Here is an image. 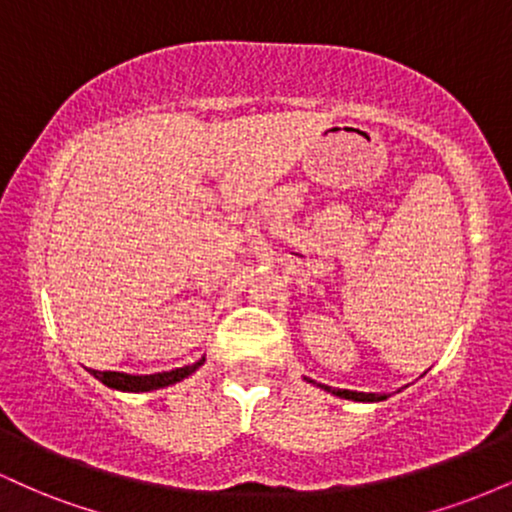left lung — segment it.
Segmentation results:
<instances>
[{
	"label": "left lung",
	"instance_id": "1",
	"mask_svg": "<svg viewBox=\"0 0 512 512\" xmlns=\"http://www.w3.org/2000/svg\"><path fill=\"white\" fill-rule=\"evenodd\" d=\"M303 380H308L310 385H317L320 387V390H325V392H332L334 397H342V399H351V402H385L387 397L390 395H378V392H356V390H334V387H330V385H322V383H315V380H310V378H303ZM407 387V385H404ZM402 387V390H404ZM402 390H397V392H402Z\"/></svg>",
	"mask_w": 512,
	"mask_h": 512
}]
</instances>
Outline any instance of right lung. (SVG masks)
<instances>
[{
  "label": "right lung",
  "instance_id": "1",
  "mask_svg": "<svg viewBox=\"0 0 512 512\" xmlns=\"http://www.w3.org/2000/svg\"><path fill=\"white\" fill-rule=\"evenodd\" d=\"M204 363V356L199 361L190 363V366H182L175 370H163V373H151V375H129V373H117V370H91V375L96 380H101L103 385H108L110 390L120 392H151L161 390V387L175 385L180 380L190 378L195 370Z\"/></svg>",
  "mask_w": 512,
  "mask_h": 512
}]
</instances>
